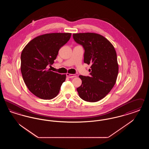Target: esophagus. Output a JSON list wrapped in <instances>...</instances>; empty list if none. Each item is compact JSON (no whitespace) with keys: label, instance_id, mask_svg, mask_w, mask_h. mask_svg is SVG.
I'll list each match as a JSON object with an SVG mask.
<instances>
[{"label":"esophagus","instance_id":"obj_1","mask_svg":"<svg viewBox=\"0 0 149 149\" xmlns=\"http://www.w3.org/2000/svg\"><path fill=\"white\" fill-rule=\"evenodd\" d=\"M66 77H67L68 78H72L76 77L77 75H76L75 74H70L67 73V74H66Z\"/></svg>","mask_w":149,"mask_h":149}]
</instances>
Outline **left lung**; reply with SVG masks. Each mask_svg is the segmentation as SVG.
I'll list each match as a JSON object with an SVG mask.
<instances>
[{"label":"left lung","instance_id":"1","mask_svg":"<svg viewBox=\"0 0 149 149\" xmlns=\"http://www.w3.org/2000/svg\"><path fill=\"white\" fill-rule=\"evenodd\" d=\"M73 38L84 49V62L91 64L90 76L79 75L82 84L78 91L80 98L89 102L103 99L116 83L118 65L113 46L103 36L94 33H74Z\"/></svg>","mask_w":149,"mask_h":149}]
</instances>
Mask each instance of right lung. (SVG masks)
Returning a JSON list of instances; mask_svg holds the SVG:
<instances>
[{
    "instance_id": "add662e5",
    "label": "right lung",
    "mask_w": 149,
    "mask_h": 149,
    "mask_svg": "<svg viewBox=\"0 0 149 149\" xmlns=\"http://www.w3.org/2000/svg\"><path fill=\"white\" fill-rule=\"evenodd\" d=\"M69 33L39 36L25 46L21 56L22 77L29 91L43 99H51L58 94L66 75L50 71L60 49L71 37Z\"/></svg>"
}]
</instances>
